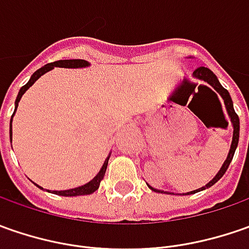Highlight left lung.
Listing matches in <instances>:
<instances>
[{
  "mask_svg": "<svg viewBox=\"0 0 249 249\" xmlns=\"http://www.w3.org/2000/svg\"><path fill=\"white\" fill-rule=\"evenodd\" d=\"M193 76L196 77V79H199V80H204V82H206L208 84H211V86H212V87H213V89L220 94V97L223 98L226 109H227V113H229L230 120H231V124H233V140H231V145H230L229 155H227V158H226L225 163H223L222 167H220V170L217 172V175H216V176L213 177V178H212L206 186L201 187V188H198V190H194V191H190V193H187V194H194V193L202 191V190H205V188H209V187L213 186L217 180H220V178L223 177V175L226 173V170H227V167H229V165H230V162L233 160L235 148H237V145H238V137H240V119H238V116H237V113H235L234 108H233V101H231V97H230L229 91L226 90L225 87L219 83V80H217V77L213 74V72H212V71H209L208 68H204V66L198 68V69L194 71ZM148 187L152 190V191H155V193H165V191H162V190H157V188L151 187L149 184Z\"/></svg>",
  "mask_w": 249,
  "mask_h": 249,
  "instance_id": "obj_1",
  "label": "left lung"
}]
</instances>
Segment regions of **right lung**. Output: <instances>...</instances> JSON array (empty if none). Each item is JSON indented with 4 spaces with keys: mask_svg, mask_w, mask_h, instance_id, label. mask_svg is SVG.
<instances>
[{
    "mask_svg": "<svg viewBox=\"0 0 249 249\" xmlns=\"http://www.w3.org/2000/svg\"><path fill=\"white\" fill-rule=\"evenodd\" d=\"M89 65H90V63L87 62V61H84V59H63V61H56V62L44 65L43 68H40L38 71H36V72L32 74L30 80L26 83L23 87L19 90V94H18L16 101H15V110H16V108H18V104H19V101H20V98H22V95H23L24 92L33 86L36 80H38V79L43 76L44 73L53 71L55 66H58V68H86V66H89ZM12 118H14V115H12ZM12 118H11V141H12ZM109 157H110V154L108 155V158L105 159V162H104V165H102V167H101L100 172L97 173V176L94 177L91 181H89L87 184H84V186H80V187H76V188H71V190L53 191V194H56V196H89V194H92L94 191H97V190H98V187H100L101 180H102L104 176H105V172H107V166H108ZM36 186H37V184H36ZM37 187H40V186H37ZM40 188H41V187H40Z\"/></svg>",
    "mask_w": 249,
    "mask_h": 249,
    "instance_id": "add662e5",
    "label": "right lung"
}]
</instances>
